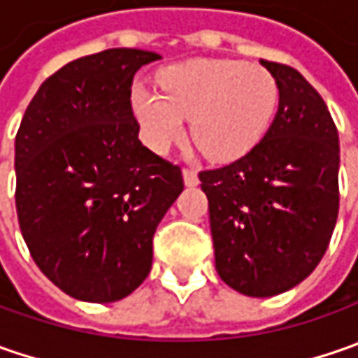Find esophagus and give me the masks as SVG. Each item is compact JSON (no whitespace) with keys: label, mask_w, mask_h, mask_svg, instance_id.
Returning <instances> with one entry per match:
<instances>
[{"label":"esophagus","mask_w":358,"mask_h":358,"mask_svg":"<svg viewBox=\"0 0 358 358\" xmlns=\"http://www.w3.org/2000/svg\"><path fill=\"white\" fill-rule=\"evenodd\" d=\"M183 179H185L187 187L199 185V177H197V171L193 167H183Z\"/></svg>","instance_id":"esophagus-1"}]
</instances>
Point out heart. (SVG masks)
Wrapping results in <instances>:
<instances>
[{"label": "heart", "mask_w": 358, "mask_h": 358, "mask_svg": "<svg viewBox=\"0 0 358 358\" xmlns=\"http://www.w3.org/2000/svg\"><path fill=\"white\" fill-rule=\"evenodd\" d=\"M161 93L133 85L131 105L145 143L165 151L183 137L191 119V139L215 161H233L263 139L279 103L275 77L259 65L231 59H193L167 67Z\"/></svg>", "instance_id": "heart-1"}]
</instances>
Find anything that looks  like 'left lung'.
Instances as JSON below:
<instances>
[{"label": "left lung", "instance_id": "left-lung-1", "mask_svg": "<svg viewBox=\"0 0 358 358\" xmlns=\"http://www.w3.org/2000/svg\"><path fill=\"white\" fill-rule=\"evenodd\" d=\"M261 65L279 87L275 121L247 155L199 173L217 273L249 296L307 279L338 215V133L323 97L291 65Z\"/></svg>", "mask_w": 358, "mask_h": 358}]
</instances>
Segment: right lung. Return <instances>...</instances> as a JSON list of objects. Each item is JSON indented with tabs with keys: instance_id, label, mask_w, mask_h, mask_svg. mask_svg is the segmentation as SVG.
Returning a JSON list of instances; mask_svg holds the SVG:
<instances>
[{
	"instance_id": "add662e5",
	"label": "right lung",
	"mask_w": 358,
	"mask_h": 358,
	"mask_svg": "<svg viewBox=\"0 0 358 358\" xmlns=\"http://www.w3.org/2000/svg\"><path fill=\"white\" fill-rule=\"evenodd\" d=\"M161 59L105 49L63 65L15 135L17 221L35 265L87 303L131 295L151 271L159 221L183 191L181 167L139 141L133 76Z\"/></svg>"
}]
</instances>
